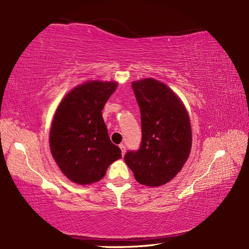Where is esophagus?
Masks as SVG:
<instances>
[{"mask_svg": "<svg viewBox=\"0 0 249 249\" xmlns=\"http://www.w3.org/2000/svg\"><path fill=\"white\" fill-rule=\"evenodd\" d=\"M120 149H121V151H122V155H124V154H125V151H126L125 145H124V144H120Z\"/></svg>", "mask_w": 249, "mask_h": 249, "instance_id": "1", "label": "esophagus"}]
</instances>
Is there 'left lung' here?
Returning a JSON list of instances; mask_svg holds the SVG:
<instances>
[{
    "label": "left lung",
    "mask_w": 249,
    "mask_h": 249,
    "mask_svg": "<svg viewBox=\"0 0 249 249\" xmlns=\"http://www.w3.org/2000/svg\"><path fill=\"white\" fill-rule=\"evenodd\" d=\"M140 108L142 138L124 160L136 181L146 186L168 183L183 168L192 149V128L181 100L155 79L131 83Z\"/></svg>",
    "instance_id": "obj_1"
}]
</instances>
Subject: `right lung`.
I'll return each instance as SVG.
<instances>
[{"label":"right lung","mask_w":249,"mask_h":249,"mask_svg":"<svg viewBox=\"0 0 249 249\" xmlns=\"http://www.w3.org/2000/svg\"><path fill=\"white\" fill-rule=\"evenodd\" d=\"M118 84L89 81L68 93L57 107L50 129V150L61 171L77 184L102 179L122 157L111 142L102 111Z\"/></svg>","instance_id":"1"}]
</instances>
